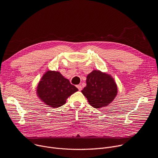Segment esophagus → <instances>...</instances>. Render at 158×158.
<instances>
[{"mask_svg": "<svg viewBox=\"0 0 158 158\" xmlns=\"http://www.w3.org/2000/svg\"><path fill=\"white\" fill-rule=\"evenodd\" d=\"M77 87L78 88L79 91H81V90H82V86H81V85H77Z\"/></svg>", "mask_w": 158, "mask_h": 158, "instance_id": "1", "label": "esophagus"}]
</instances>
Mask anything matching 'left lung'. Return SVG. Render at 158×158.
<instances>
[{
    "mask_svg": "<svg viewBox=\"0 0 158 158\" xmlns=\"http://www.w3.org/2000/svg\"><path fill=\"white\" fill-rule=\"evenodd\" d=\"M87 85L82 93L94 108H101L111 102L117 95V85L111 77L99 71H93L87 76Z\"/></svg>",
    "mask_w": 158,
    "mask_h": 158,
    "instance_id": "left-lung-1",
    "label": "left lung"
}]
</instances>
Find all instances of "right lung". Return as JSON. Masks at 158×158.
Returning a JSON list of instances; mask_svg holds the SVG:
<instances>
[{"instance_id": "right-lung-1", "label": "right lung", "mask_w": 158, "mask_h": 158, "mask_svg": "<svg viewBox=\"0 0 158 158\" xmlns=\"http://www.w3.org/2000/svg\"><path fill=\"white\" fill-rule=\"evenodd\" d=\"M78 91L69 81L59 72L48 71L37 87L39 97L47 105L59 107L65 103L67 98Z\"/></svg>"}]
</instances>
